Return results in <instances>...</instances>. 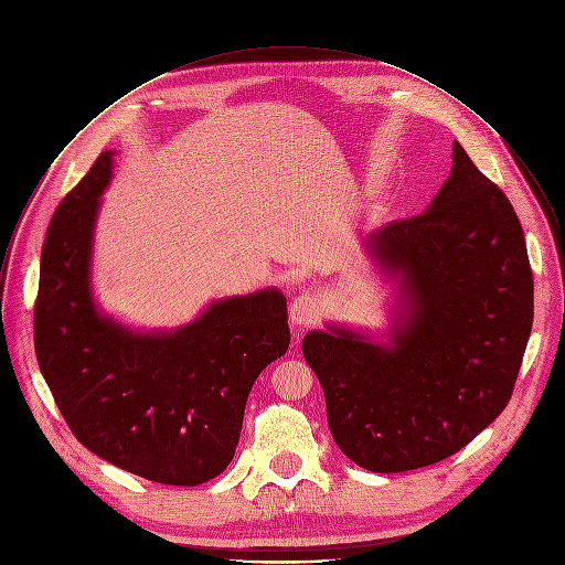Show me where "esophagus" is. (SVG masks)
Here are the masks:
<instances>
[{"label":"esophagus","instance_id":"34e87169","mask_svg":"<svg viewBox=\"0 0 565 565\" xmlns=\"http://www.w3.org/2000/svg\"><path fill=\"white\" fill-rule=\"evenodd\" d=\"M320 313V302L313 294H300L289 307V320L294 327L311 324Z\"/></svg>","mask_w":565,"mask_h":565}]
</instances>
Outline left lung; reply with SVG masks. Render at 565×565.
Here are the masks:
<instances>
[{
    "instance_id": "obj_1",
    "label": "left lung",
    "mask_w": 565,
    "mask_h": 565,
    "mask_svg": "<svg viewBox=\"0 0 565 565\" xmlns=\"http://www.w3.org/2000/svg\"><path fill=\"white\" fill-rule=\"evenodd\" d=\"M452 160L427 211L363 241L396 296L385 333L327 322L302 341L335 445L370 472L457 455L508 405L530 338L521 222L459 142Z\"/></svg>"
}]
</instances>
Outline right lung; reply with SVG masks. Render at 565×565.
<instances>
[{
	"label": "right lung",
	"mask_w": 565,
	"mask_h": 565,
	"mask_svg": "<svg viewBox=\"0 0 565 565\" xmlns=\"http://www.w3.org/2000/svg\"><path fill=\"white\" fill-rule=\"evenodd\" d=\"M104 151L46 232L35 302L42 376L77 440L164 486H200L236 455L247 396L289 348L287 298L267 287L213 300L175 329H131L90 287L93 234L113 178Z\"/></svg>",
	"instance_id": "right-lung-1"
}]
</instances>
